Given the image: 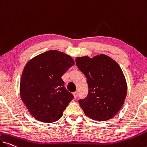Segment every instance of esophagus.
Segmentation results:
<instances>
[{
	"label": "esophagus",
	"mask_w": 147,
	"mask_h": 147,
	"mask_svg": "<svg viewBox=\"0 0 147 147\" xmlns=\"http://www.w3.org/2000/svg\"><path fill=\"white\" fill-rule=\"evenodd\" d=\"M73 94H74V98H77V97H78V91L74 92V93H73Z\"/></svg>",
	"instance_id": "34e87169"
}]
</instances>
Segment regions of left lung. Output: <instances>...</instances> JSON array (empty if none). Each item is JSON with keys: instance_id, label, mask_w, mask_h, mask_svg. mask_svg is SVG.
Here are the masks:
<instances>
[{"instance_id": "obj_1", "label": "left lung", "mask_w": 147, "mask_h": 147, "mask_svg": "<svg viewBox=\"0 0 147 147\" xmlns=\"http://www.w3.org/2000/svg\"><path fill=\"white\" fill-rule=\"evenodd\" d=\"M77 66L87 78L89 93L79 103L85 114L94 120L106 121L121 109L127 94L124 74L116 61L103 54L76 58Z\"/></svg>"}]
</instances>
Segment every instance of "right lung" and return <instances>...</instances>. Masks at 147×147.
I'll return each mask as SVG.
<instances>
[{"label": "right lung", "instance_id": "right-lung-1", "mask_svg": "<svg viewBox=\"0 0 147 147\" xmlns=\"http://www.w3.org/2000/svg\"><path fill=\"white\" fill-rule=\"evenodd\" d=\"M75 64L70 56L52 50L29 60L20 85L21 99L31 116L40 121L55 122L74 98L64 86L62 77Z\"/></svg>", "mask_w": 147, "mask_h": 147}]
</instances>
